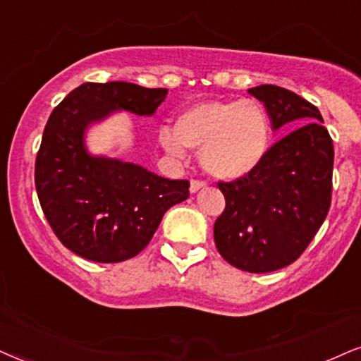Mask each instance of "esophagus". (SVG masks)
I'll return each instance as SVG.
<instances>
[{
  "label": "esophagus",
  "instance_id": "34e87169",
  "mask_svg": "<svg viewBox=\"0 0 361 361\" xmlns=\"http://www.w3.org/2000/svg\"><path fill=\"white\" fill-rule=\"evenodd\" d=\"M203 188H204L203 181H200V180H191V183H190V191H191V193H198V191L203 190Z\"/></svg>",
  "mask_w": 361,
  "mask_h": 361
}]
</instances>
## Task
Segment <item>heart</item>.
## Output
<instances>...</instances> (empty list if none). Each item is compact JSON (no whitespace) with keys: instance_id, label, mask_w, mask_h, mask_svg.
<instances>
[{"instance_id":"b5f03b06","label":"heart","mask_w":361,"mask_h":361,"mask_svg":"<svg viewBox=\"0 0 361 361\" xmlns=\"http://www.w3.org/2000/svg\"><path fill=\"white\" fill-rule=\"evenodd\" d=\"M159 143L178 158L185 157V147L200 149V163L209 176L233 181L264 161L271 145V120L258 99H208L186 108L175 130L161 128Z\"/></svg>"}]
</instances>
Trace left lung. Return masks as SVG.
<instances>
[{
    "label": "left lung",
    "mask_w": 361,
    "mask_h": 361,
    "mask_svg": "<svg viewBox=\"0 0 361 361\" xmlns=\"http://www.w3.org/2000/svg\"><path fill=\"white\" fill-rule=\"evenodd\" d=\"M273 130L298 126L273 145L258 170L218 183L226 207L214 221V245L228 263L250 273L288 267L320 230L331 203L333 143L317 106L293 91L262 85Z\"/></svg>",
    "instance_id": "obj_1"
}]
</instances>
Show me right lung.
I'll return each instance as SVG.
<instances>
[{
    "mask_svg": "<svg viewBox=\"0 0 361 361\" xmlns=\"http://www.w3.org/2000/svg\"><path fill=\"white\" fill-rule=\"evenodd\" d=\"M166 94L126 81L83 83L53 109L36 157V193L54 235L78 257L97 263L136 257L163 214L188 198L190 181L86 147L90 126L118 111L153 116Z\"/></svg>",
    "mask_w": 361,
    "mask_h": 361,
    "instance_id": "add662e5",
    "label": "right lung"
}]
</instances>
